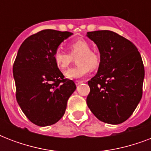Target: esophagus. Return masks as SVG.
<instances>
[{
  "label": "esophagus",
  "mask_w": 151,
  "mask_h": 151,
  "mask_svg": "<svg viewBox=\"0 0 151 151\" xmlns=\"http://www.w3.org/2000/svg\"><path fill=\"white\" fill-rule=\"evenodd\" d=\"M83 82H84L83 81H76L75 84H76V85H81V84Z\"/></svg>",
  "instance_id": "34e87169"
}]
</instances>
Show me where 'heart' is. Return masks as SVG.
I'll use <instances>...</instances> for the list:
<instances>
[{
	"instance_id": "b5f03b06",
	"label": "heart",
	"mask_w": 151,
	"mask_h": 151,
	"mask_svg": "<svg viewBox=\"0 0 151 151\" xmlns=\"http://www.w3.org/2000/svg\"><path fill=\"white\" fill-rule=\"evenodd\" d=\"M70 53L57 49L53 55L55 63L60 70L68 68L73 58H77L78 66L69 69L65 72V76L69 79H78L85 77L90 69H96L100 63V57L97 53L91 50V46L86 41L78 40L69 46Z\"/></svg>"
}]
</instances>
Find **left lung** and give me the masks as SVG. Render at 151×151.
<instances>
[{
	"instance_id": "left-lung-1",
	"label": "left lung",
	"mask_w": 151,
	"mask_h": 151,
	"mask_svg": "<svg viewBox=\"0 0 151 151\" xmlns=\"http://www.w3.org/2000/svg\"><path fill=\"white\" fill-rule=\"evenodd\" d=\"M98 47L100 63L90 81L86 102L96 117L107 124L125 122L143 95L144 66L134 44L110 30L88 32Z\"/></svg>"
}]
</instances>
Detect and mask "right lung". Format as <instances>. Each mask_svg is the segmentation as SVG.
<instances>
[{
    "label": "right lung",
    "instance_id": "add662e5",
    "mask_svg": "<svg viewBox=\"0 0 151 151\" xmlns=\"http://www.w3.org/2000/svg\"><path fill=\"white\" fill-rule=\"evenodd\" d=\"M67 31L44 29L25 40L13 65L16 100L27 118L38 126L56 123L65 114L76 85L64 79L53 55L72 35Z\"/></svg>",
    "mask_w": 151,
    "mask_h": 151
}]
</instances>
